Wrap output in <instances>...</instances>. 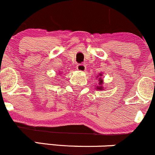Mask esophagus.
<instances>
[{"instance_id":"esophagus-1","label":"esophagus","mask_w":155,"mask_h":155,"mask_svg":"<svg viewBox=\"0 0 155 155\" xmlns=\"http://www.w3.org/2000/svg\"><path fill=\"white\" fill-rule=\"evenodd\" d=\"M76 69H77L78 71L84 72L85 70V67L83 64H78L77 67H76Z\"/></svg>"}]
</instances>
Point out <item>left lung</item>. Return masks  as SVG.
<instances>
[{
	"label": "left lung",
	"instance_id": "left-lung-1",
	"mask_svg": "<svg viewBox=\"0 0 155 155\" xmlns=\"http://www.w3.org/2000/svg\"><path fill=\"white\" fill-rule=\"evenodd\" d=\"M102 73H101L100 74L97 75V79H98V85L95 87V89L97 90H100V91H104V86H103V83H104V80L103 78H102Z\"/></svg>",
	"mask_w": 155,
	"mask_h": 155
}]
</instances>
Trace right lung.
Instances as JSON below:
<instances>
[{
  "mask_svg": "<svg viewBox=\"0 0 155 155\" xmlns=\"http://www.w3.org/2000/svg\"><path fill=\"white\" fill-rule=\"evenodd\" d=\"M60 73H61V72H60ZM61 73H59V74H61Z\"/></svg>",
  "mask_w": 155,
  "mask_h": 155,
  "instance_id": "1",
  "label": "right lung"
}]
</instances>
